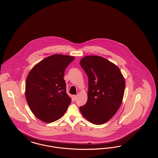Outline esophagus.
Masks as SVG:
<instances>
[{
  "mask_svg": "<svg viewBox=\"0 0 158 158\" xmlns=\"http://www.w3.org/2000/svg\"><path fill=\"white\" fill-rule=\"evenodd\" d=\"M72 99L73 100H76L77 98V95H72Z\"/></svg>",
  "mask_w": 158,
  "mask_h": 158,
  "instance_id": "obj_1",
  "label": "esophagus"
}]
</instances>
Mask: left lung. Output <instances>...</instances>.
Returning <instances> with one entry per match:
<instances>
[{
	"mask_svg": "<svg viewBox=\"0 0 158 158\" xmlns=\"http://www.w3.org/2000/svg\"><path fill=\"white\" fill-rule=\"evenodd\" d=\"M80 65L89 82L87 101L80 106L81 112L92 123L104 124L114 116L122 102L124 77L115 64L100 56L84 57Z\"/></svg>",
	"mask_w": 158,
	"mask_h": 158,
	"instance_id": "left-lung-1",
	"label": "left lung"
}]
</instances>
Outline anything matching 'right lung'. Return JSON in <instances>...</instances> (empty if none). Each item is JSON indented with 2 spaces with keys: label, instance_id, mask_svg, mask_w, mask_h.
<instances>
[{
  "label": "right lung",
  "instance_id": "1",
  "mask_svg": "<svg viewBox=\"0 0 158 158\" xmlns=\"http://www.w3.org/2000/svg\"><path fill=\"white\" fill-rule=\"evenodd\" d=\"M73 56L54 54L35 65L25 83V97L34 115L46 123L61 118L71 102L64 79Z\"/></svg>",
  "mask_w": 158,
  "mask_h": 158
}]
</instances>
